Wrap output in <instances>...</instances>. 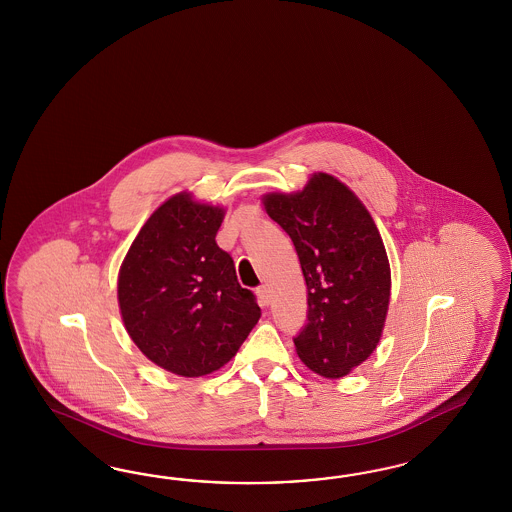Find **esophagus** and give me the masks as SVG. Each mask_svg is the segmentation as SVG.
<instances>
[{
	"instance_id": "34e87169",
	"label": "esophagus",
	"mask_w": 512,
	"mask_h": 512,
	"mask_svg": "<svg viewBox=\"0 0 512 512\" xmlns=\"http://www.w3.org/2000/svg\"><path fill=\"white\" fill-rule=\"evenodd\" d=\"M257 296H259V304L266 308L268 304H270V291H268V287L266 285H261V287H257Z\"/></svg>"
}]
</instances>
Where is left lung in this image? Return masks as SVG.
I'll list each match as a JSON object with an SVG mask.
<instances>
[{
  "label": "left lung",
  "instance_id": "1",
  "mask_svg": "<svg viewBox=\"0 0 512 512\" xmlns=\"http://www.w3.org/2000/svg\"><path fill=\"white\" fill-rule=\"evenodd\" d=\"M264 208L293 240L306 279L308 321L296 353L313 372L343 377L372 355L387 319L381 234L357 195L323 172L300 193L266 195Z\"/></svg>",
  "mask_w": 512,
  "mask_h": 512
}]
</instances>
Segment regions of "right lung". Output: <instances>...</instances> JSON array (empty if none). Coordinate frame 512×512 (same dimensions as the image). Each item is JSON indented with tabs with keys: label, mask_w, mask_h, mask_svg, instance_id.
I'll return each instance as SVG.
<instances>
[{
	"label": "right lung",
	"mask_w": 512,
	"mask_h": 512,
	"mask_svg": "<svg viewBox=\"0 0 512 512\" xmlns=\"http://www.w3.org/2000/svg\"><path fill=\"white\" fill-rule=\"evenodd\" d=\"M223 214L174 195L144 223L120 270L118 302L131 340L176 375L219 370L261 317L233 257L216 244Z\"/></svg>",
	"instance_id": "right-lung-1"
}]
</instances>
